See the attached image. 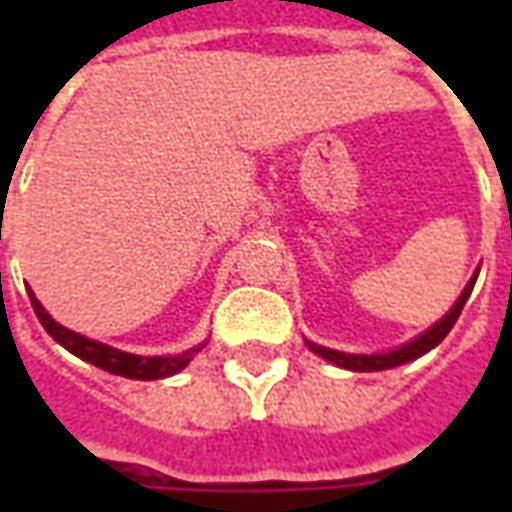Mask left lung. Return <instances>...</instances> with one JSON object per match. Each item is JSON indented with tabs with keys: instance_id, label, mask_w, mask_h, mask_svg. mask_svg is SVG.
<instances>
[{
	"instance_id": "left-lung-1",
	"label": "left lung",
	"mask_w": 512,
	"mask_h": 512,
	"mask_svg": "<svg viewBox=\"0 0 512 512\" xmlns=\"http://www.w3.org/2000/svg\"><path fill=\"white\" fill-rule=\"evenodd\" d=\"M477 274H480V268L474 271V277L469 279V285L463 288V293L458 296V301L452 304V310L441 318L439 323H433L428 332H422L414 340H408L406 345H400L395 351H386V354H343V351H334V348H323V345H315L307 340V348H310L312 354L323 356L326 362H332V365L343 367V370H354V373H376V370H389V367L397 365H406V362H414L422 354H428L430 348H436V345L450 334V329L458 321V315H461L463 304L469 299V293H472L474 282H477Z\"/></svg>"
}]
</instances>
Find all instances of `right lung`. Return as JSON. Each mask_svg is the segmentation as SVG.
Masks as SVG:
<instances>
[{
	"mask_svg": "<svg viewBox=\"0 0 512 512\" xmlns=\"http://www.w3.org/2000/svg\"><path fill=\"white\" fill-rule=\"evenodd\" d=\"M29 301H32V310L43 323V329L62 345V348H68L73 356H79L84 362H90V365L101 367L106 373H115V376L123 378H136V381H156V378H169L180 373L183 367L189 365L191 359L197 351L205 348V343L197 345V348H189V351H183V354L175 356H136V354H126V351H117L112 345L98 343V340H90V337H84V334H76L71 329H65L60 323L51 318L49 312L43 310V304L35 299V293L29 290Z\"/></svg>",
	"mask_w": 512,
	"mask_h": 512,
	"instance_id": "obj_1",
	"label": "right lung"
}]
</instances>
